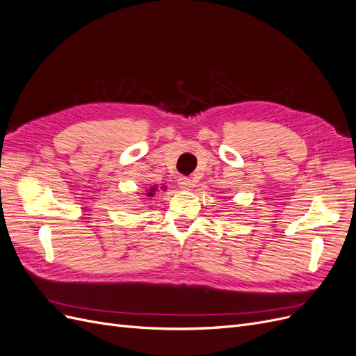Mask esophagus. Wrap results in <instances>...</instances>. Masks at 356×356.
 Listing matches in <instances>:
<instances>
[{
  "label": "esophagus",
  "mask_w": 356,
  "mask_h": 356,
  "mask_svg": "<svg viewBox=\"0 0 356 356\" xmlns=\"http://www.w3.org/2000/svg\"><path fill=\"white\" fill-rule=\"evenodd\" d=\"M178 186H179V188H182V190H190V188L193 187V182H191V179L187 178V177H179V178H178Z\"/></svg>",
  "instance_id": "1"
}]
</instances>
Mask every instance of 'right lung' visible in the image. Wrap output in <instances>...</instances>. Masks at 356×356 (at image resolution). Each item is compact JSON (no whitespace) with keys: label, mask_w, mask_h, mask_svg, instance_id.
Here are the masks:
<instances>
[{"label":"right lung","mask_w":356,"mask_h":356,"mask_svg":"<svg viewBox=\"0 0 356 356\" xmlns=\"http://www.w3.org/2000/svg\"><path fill=\"white\" fill-rule=\"evenodd\" d=\"M156 190H157L156 187H152V188H149V190L147 191V196H148V197H153V196H154V193H156Z\"/></svg>","instance_id":"obj_1"}]
</instances>
